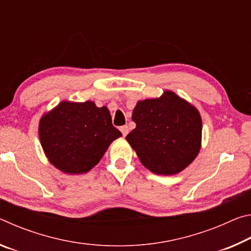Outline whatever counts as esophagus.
<instances>
[{
  "mask_svg": "<svg viewBox=\"0 0 251 251\" xmlns=\"http://www.w3.org/2000/svg\"><path fill=\"white\" fill-rule=\"evenodd\" d=\"M121 131H122V134H123V136H124V137H125V136H126L127 134H128V131H129V128H128V126H127V125H124V126H122V127H121Z\"/></svg>",
  "mask_w": 251,
  "mask_h": 251,
  "instance_id": "34e87169",
  "label": "esophagus"
}]
</instances>
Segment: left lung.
Instances as JSON below:
<instances>
[{
    "label": "left lung",
    "instance_id": "8db88e82",
    "mask_svg": "<svg viewBox=\"0 0 251 251\" xmlns=\"http://www.w3.org/2000/svg\"><path fill=\"white\" fill-rule=\"evenodd\" d=\"M126 136L141 163L157 175H175L192 164L201 146L198 109L172 91L158 99L139 100Z\"/></svg>",
    "mask_w": 251,
    "mask_h": 251
}]
</instances>
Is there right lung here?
<instances>
[{
    "mask_svg": "<svg viewBox=\"0 0 251 251\" xmlns=\"http://www.w3.org/2000/svg\"><path fill=\"white\" fill-rule=\"evenodd\" d=\"M39 136L50 163L63 173L77 175L96 166L122 133L113 126L106 106L64 100L42 116Z\"/></svg>",
    "mask_w": 251,
    "mask_h": 251,
    "instance_id": "right-lung-1",
    "label": "right lung"
}]
</instances>
